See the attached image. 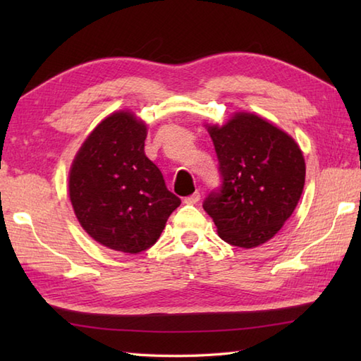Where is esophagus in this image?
Listing matches in <instances>:
<instances>
[{
    "label": "esophagus",
    "mask_w": 361,
    "mask_h": 361,
    "mask_svg": "<svg viewBox=\"0 0 361 361\" xmlns=\"http://www.w3.org/2000/svg\"><path fill=\"white\" fill-rule=\"evenodd\" d=\"M198 200H200V192H194L192 195H189L185 198L186 204H195Z\"/></svg>",
    "instance_id": "obj_1"
}]
</instances>
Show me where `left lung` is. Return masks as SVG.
<instances>
[{"instance_id":"left-lung-1","label":"left lung","mask_w":361,"mask_h":361,"mask_svg":"<svg viewBox=\"0 0 361 361\" xmlns=\"http://www.w3.org/2000/svg\"><path fill=\"white\" fill-rule=\"evenodd\" d=\"M221 185L203 202L221 240L255 248L293 214L305 181L302 152L291 136L252 113L208 126Z\"/></svg>"}]
</instances>
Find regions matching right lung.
Here are the masks:
<instances>
[{
  "instance_id": "add662e5",
  "label": "right lung",
  "mask_w": 361,
  "mask_h": 361,
  "mask_svg": "<svg viewBox=\"0 0 361 361\" xmlns=\"http://www.w3.org/2000/svg\"><path fill=\"white\" fill-rule=\"evenodd\" d=\"M147 127L130 111L105 118L70 171V198L82 228L104 247L137 255L163 233L181 200L145 157Z\"/></svg>"
}]
</instances>
